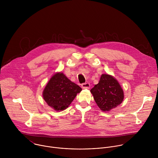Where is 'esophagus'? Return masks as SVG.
<instances>
[{"label":"esophagus","mask_w":158,"mask_h":158,"mask_svg":"<svg viewBox=\"0 0 158 158\" xmlns=\"http://www.w3.org/2000/svg\"><path fill=\"white\" fill-rule=\"evenodd\" d=\"M81 86L83 89H89L91 85H90V84L88 82H85V83H82Z\"/></svg>","instance_id":"1"}]
</instances>
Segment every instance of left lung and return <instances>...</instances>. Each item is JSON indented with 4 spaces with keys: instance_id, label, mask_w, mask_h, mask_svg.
<instances>
[{
    "instance_id": "left-lung-1",
    "label": "left lung",
    "mask_w": 158,
    "mask_h": 158,
    "mask_svg": "<svg viewBox=\"0 0 158 158\" xmlns=\"http://www.w3.org/2000/svg\"><path fill=\"white\" fill-rule=\"evenodd\" d=\"M94 99L102 111H109L123 101L124 93L119 82L113 77L102 74L98 84L91 89Z\"/></svg>"
}]
</instances>
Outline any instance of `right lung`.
Masks as SVG:
<instances>
[{
  "label": "right lung",
  "instance_id": "add662e5",
  "mask_svg": "<svg viewBox=\"0 0 158 158\" xmlns=\"http://www.w3.org/2000/svg\"><path fill=\"white\" fill-rule=\"evenodd\" d=\"M82 89L61 73L54 74L43 91L44 99L56 110L68 107Z\"/></svg>",
  "mask_w": 158,
  "mask_h": 158
}]
</instances>
